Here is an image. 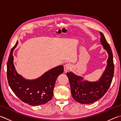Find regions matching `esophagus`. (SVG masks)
Instances as JSON below:
<instances>
[{
	"label": "esophagus",
	"mask_w": 121,
	"mask_h": 121,
	"mask_svg": "<svg viewBox=\"0 0 121 121\" xmlns=\"http://www.w3.org/2000/svg\"><path fill=\"white\" fill-rule=\"evenodd\" d=\"M71 65L69 64V63H67V64L65 65H64V71H65V72H67L68 71V70H69L70 69H71Z\"/></svg>",
	"instance_id": "esophagus-1"
}]
</instances>
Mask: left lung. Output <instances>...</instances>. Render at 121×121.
I'll use <instances>...</instances> for the list:
<instances>
[{
  "label": "left lung",
  "instance_id": "left-lung-1",
  "mask_svg": "<svg viewBox=\"0 0 121 121\" xmlns=\"http://www.w3.org/2000/svg\"><path fill=\"white\" fill-rule=\"evenodd\" d=\"M100 42L108 54L107 65L99 81L91 82L83 80L82 77L77 76L72 72H67L72 97L80 104H88L95 102L102 98L108 91L112 82L114 72V65L112 50L102 33Z\"/></svg>",
  "mask_w": 121,
  "mask_h": 121
}]
</instances>
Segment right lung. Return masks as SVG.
Instances as JSON below:
<instances>
[{"label":"right lung","instance_id":"1","mask_svg":"<svg viewBox=\"0 0 121 121\" xmlns=\"http://www.w3.org/2000/svg\"><path fill=\"white\" fill-rule=\"evenodd\" d=\"M18 44L11 50L7 63V77L9 85L14 94L24 103L31 106L44 104L53 97L56 78L63 73L64 68L59 65L46 72L34 80H26L19 75L13 63V52Z\"/></svg>","mask_w":121,"mask_h":121}]
</instances>
